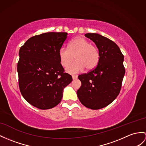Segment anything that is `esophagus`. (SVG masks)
I'll list each match as a JSON object with an SVG mask.
<instances>
[{"mask_svg": "<svg viewBox=\"0 0 146 146\" xmlns=\"http://www.w3.org/2000/svg\"><path fill=\"white\" fill-rule=\"evenodd\" d=\"M72 79H77V75H72Z\"/></svg>", "mask_w": 146, "mask_h": 146, "instance_id": "esophagus-1", "label": "esophagus"}]
</instances>
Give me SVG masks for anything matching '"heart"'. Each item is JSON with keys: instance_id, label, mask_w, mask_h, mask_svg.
Segmentation results:
<instances>
[{"instance_id": "1", "label": "heart", "mask_w": 146, "mask_h": 146, "mask_svg": "<svg viewBox=\"0 0 146 146\" xmlns=\"http://www.w3.org/2000/svg\"><path fill=\"white\" fill-rule=\"evenodd\" d=\"M59 56L61 65L67 67L72 63L75 57L76 63L67 69L70 74L79 72L85 68L87 70L94 69L100 59V52L98 48L82 37L74 38L69 42L68 48H61Z\"/></svg>"}]
</instances>
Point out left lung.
Instances as JSON below:
<instances>
[{"label":"left lung","instance_id":"left-lung-1","mask_svg":"<svg viewBox=\"0 0 146 146\" xmlns=\"http://www.w3.org/2000/svg\"><path fill=\"white\" fill-rule=\"evenodd\" d=\"M100 52L94 69L78 76L82 85L77 92L81 104L92 110L110 105L119 94L125 74L124 56L115 42L97 33H87Z\"/></svg>","mask_w":146,"mask_h":146}]
</instances>
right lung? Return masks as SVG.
I'll list each match as a JSON object with an SVG mask.
<instances>
[{"mask_svg": "<svg viewBox=\"0 0 146 146\" xmlns=\"http://www.w3.org/2000/svg\"><path fill=\"white\" fill-rule=\"evenodd\" d=\"M67 35L49 32L36 35L20 49L19 88L23 98L35 107L47 110L58 105L64 88L72 80V76L64 72L59 56Z\"/></svg>", "mask_w": 146, "mask_h": 146, "instance_id": "obj_1", "label": "right lung"}]
</instances>
